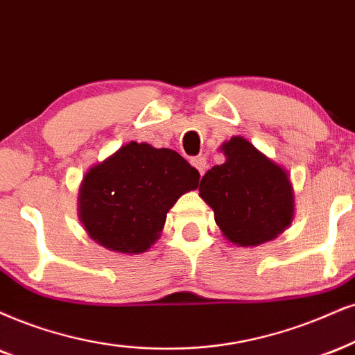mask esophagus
<instances>
[{
    "mask_svg": "<svg viewBox=\"0 0 355 355\" xmlns=\"http://www.w3.org/2000/svg\"><path fill=\"white\" fill-rule=\"evenodd\" d=\"M191 164L194 166V168L199 171L200 176H204V173H205V171H207V168H209V166H207V159H205L204 156H196V157H192Z\"/></svg>",
    "mask_w": 355,
    "mask_h": 355,
    "instance_id": "34e87169",
    "label": "esophagus"
}]
</instances>
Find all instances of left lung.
<instances>
[{
  "mask_svg": "<svg viewBox=\"0 0 355 355\" xmlns=\"http://www.w3.org/2000/svg\"><path fill=\"white\" fill-rule=\"evenodd\" d=\"M220 150L225 163L209 169L199 184L218 229L240 247L277 239L295 211L288 174L242 137L230 138Z\"/></svg>",
  "mask_w": 355,
  "mask_h": 355,
  "instance_id": "8db88e82",
  "label": "left lung"
}]
</instances>
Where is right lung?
I'll use <instances>...</instances> for the list:
<instances>
[{
	"instance_id": "obj_1",
	"label": "right lung",
	"mask_w": 355,
	"mask_h": 355,
	"mask_svg": "<svg viewBox=\"0 0 355 355\" xmlns=\"http://www.w3.org/2000/svg\"><path fill=\"white\" fill-rule=\"evenodd\" d=\"M199 171L179 153L131 141L85 174L78 212L92 240L120 253L146 252L166 214L199 186Z\"/></svg>"
}]
</instances>
